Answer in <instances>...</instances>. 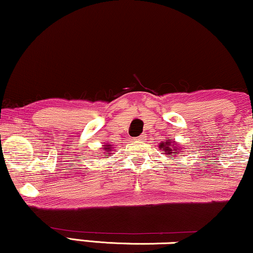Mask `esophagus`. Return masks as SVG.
I'll return each mask as SVG.
<instances>
[{
  "label": "esophagus",
  "mask_w": 253,
  "mask_h": 253,
  "mask_svg": "<svg viewBox=\"0 0 253 253\" xmlns=\"http://www.w3.org/2000/svg\"><path fill=\"white\" fill-rule=\"evenodd\" d=\"M145 139H146L145 134H140V136H139L138 138H137L136 140H139V142H143V140H145Z\"/></svg>",
  "instance_id": "esophagus-1"
}]
</instances>
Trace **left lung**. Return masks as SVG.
<instances>
[{"label": "left lung", "instance_id": "obj_1", "mask_svg": "<svg viewBox=\"0 0 253 253\" xmlns=\"http://www.w3.org/2000/svg\"><path fill=\"white\" fill-rule=\"evenodd\" d=\"M169 140H170V138H169ZM170 145H173V143H172V142H166V143H163L162 145H160L159 149H164V150H165L166 152H167V155H169V158H173V156H172V153H173L172 151H173V150H170V147H169ZM173 149H176V147H173ZM179 149H180V147H179Z\"/></svg>", "mask_w": 253, "mask_h": 253}]
</instances>
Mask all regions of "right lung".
<instances>
[{"label": "right lung", "mask_w": 253, "mask_h": 253, "mask_svg": "<svg viewBox=\"0 0 253 253\" xmlns=\"http://www.w3.org/2000/svg\"><path fill=\"white\" fill-rule=\"evenodd\" d=\"M109 151H111L110 150V145H107L106 147H104V152H109ZM108 156V155H107Z\"/></svg>", "instance_id": "add662e5"}]
</instances>
